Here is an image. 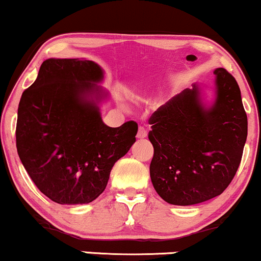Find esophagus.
<instances>
[{
    "label": "esophagus",
    "mask_w": 261,
    "mask_h": 261,
    "mask_svg": "<svg viewBox=\"0 0 261 261\" xmlns=\"http://www.w3.org/2000/svg\"><path fill=\"white\" fill-rule=\"evenodd\" d=\"M147 130L143 126H140L137 133V138H146L147 137Z\"/></svg>",
    "instance_id": "esophagus-1"
}]
</instances>
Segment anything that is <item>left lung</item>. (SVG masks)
Here are the masks:
<instances>
[{"label": "left lung", "instance_id": "8db88e82", "mask_svg": "<svg viewBox=\"0 0 261 261\" xmlns=\"http://www.w3.org/2000/svg\"><path fill=\"white\" fill-rule=\"evenodd\" d=\"M213 73L211 103L203 102L202 88L194 84L149 119L150 179L167 203L190 206L220 195L240 166L248 131L241 90L226 70Z\"/></svg>", "mask_w": 261, "mask_h": 261}]
</instances>
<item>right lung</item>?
Listing matches in <instances>:
<instances>
[{
	"mask_svg": "<svg viewBox=\"0 0 261 261\" xmlns=\"http://www.w3.org/2000/svg\"><path fill=\"white\" fill-rule=\"evenodd\" d=\"M101 66L87 59H47L22 92L16 149L36 187L60 204L89 203L103 193L112 167L130 150L135 121L103 123Z\"/></svg>",
	"mask_w": 261,
	"mask_h": 261,
	"instance_id": "obj_1",
	"label": "right lung"
}]
</instances>
